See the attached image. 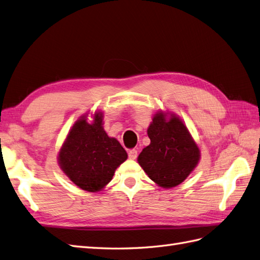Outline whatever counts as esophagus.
Listing matches in <instances>:
<instances>
[{
  "label": "esophagus",
  "instance_id": "esophagus-1",
  "mask_svg": "<svg viewBox=\"0 0 260 260\" xmlns=\"http://www.w3.org/2000/svg\"><path fill=\"white\" fill-rule=\"evenodd\" d=\"M128 158L134 160L137 158V150L136 149H129L128 150Z\"/></svg>",
  "mask_w": 260,
  "mask_h": 260
}]
</instances>
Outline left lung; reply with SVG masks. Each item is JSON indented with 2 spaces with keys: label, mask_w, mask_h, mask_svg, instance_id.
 Instances as JSON below:
<instances>
[{
  "label": "left lung",
  "mask_w": 260,
  "mask_h": 260,
  "mask_svg": "<svg viewBox=\"0 0 260 260\" xmlns=\"http://www.w3.org/2000/svg\"><path fill=\"white\" fill-rule=\"evenodd\" d=\"M150 145L138 155V163L150 179L165 188L181 184L194 170L200 152L186 126L176 116L169 121L157 113L148 128Z\"/></svg>",
  "instance_id": "obj_1"
}]
</instances>
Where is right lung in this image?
<instances>
[{
	"mask_svg": "<svg viewBox=\"0 0 260 260\" xmlns=\"http://www.w3.org/2000/svg\"><path fill=\"white\" fill-rule=\"evenodd\" d=\"M126 159L127 153L121 144L103 131L101 113L94 114L91 124L86 116L74 124L58 154L63 172L88 191L105 187Z\"/></svg>",
	"mask_w": 260,
	"mask_h": 260,
	"instance_id": "add662e5",
	"label": "right lung"
}]
</instances>
